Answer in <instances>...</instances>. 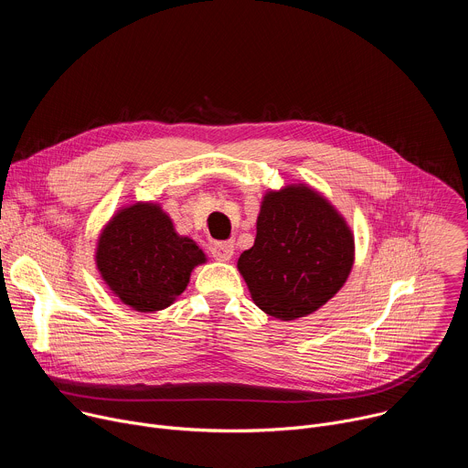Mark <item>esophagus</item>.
I'll return each mask as SVG.
<instances>
[{"instance_id": "esophagus-1", "label": "esophagus", "mask_w": 468, "mask_h": 468, "mask_svg": "<svg viewBox=\"0 0 468 468\" xmlns=\"http://www.w3.org/2000/svg\"><path fill=\"white\" fill-rule=\"evenodd\" d=\"M233 250H235V244L233 240H226V242H215L211 246V253L217 261H229L233 257Z\"/></svg>"}]
</instances>
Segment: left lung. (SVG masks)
<instances>
[{
  "instance_id": "left-lung-1",
  "label": "left lung",
  "mask_w": 468,
  "mask_h": 468,
  "mask_svg": "<svg viewBox=\"0 0 468 468\" xmlns=\"http://www.w3.org/2000/svg\"><path fill=\"white\" fill-rule=\"evenodd\" d=\"M354 253L346 220L320 192L298 183L264 194L255 242L237 269L261 311L296 320L341 291Z\"/></svg>"
}]
</instances>
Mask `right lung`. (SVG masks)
I'll return each instance as SVG.
<instances>
[{
    "label": "right lung",
    "mask_w": 468,
    "mask_h": 468,
    "mask_svg": "<svg viewBox=\"0 0 468 468\" xmlns=\"http://www.w3.org/2000/svg\"><path fill=\"white\" fill-rule=\"evenodd\" d=\"M206 253L176 233L161 206L139 202L122 207L103 228L96 266L122 303L139 313H155L174 303L186 289L194 266Z\"/></svg>",
    "instance_id": "obj_1"
}]
</instances>
